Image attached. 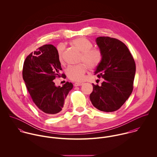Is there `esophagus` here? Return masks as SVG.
Masks as SVG:
<instances>
[{
  "label": "esophagus",
  "mask_w": 157,
  "mask_h": 157,
  "mask_svg": "<svg viewBox=\"0 0 157 157\" xmlns=\"http://www.w3.org/2000/svg\"><path fill=\"white\" fill-rule=\"evenodd\" d=\"M83 83H82V82H75V83H74V86H82V85H83Z\"/></svg>",
  "instance_id": "34e87169"
}]
</instances>
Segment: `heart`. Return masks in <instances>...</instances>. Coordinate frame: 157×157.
<instances>
[{"instance_id": "heart-1", "label": "heart", "mask_w": 157, "mask_h": 157, "mask_svg": "<svg viewBox=\"0 0 157 157\" xmlns=\"http://www.w3.org/2000/svg\"><path fill=\"white\" fill-rule=\"evenodd\" d=\"M71 44L82 52L80 61L85 63L89 67L94 69L97 67L102 60V54L97 48H93V44L89 39L85 37H80L72 40ZM57 54L59 61L63 62V52L64 47L62 45L57 46ZM85 63L77 65H70L66 70V74L69 79L72 81L79 82L84 78L87 71V66Z\"/></svg>"}]
</instances>
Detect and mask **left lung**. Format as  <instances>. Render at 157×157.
Returning <instances> with one entry per match:
<instances>
[{
    "label": "left lung",
    "mask_w": 157,
    "mask_h": 157,
    "mask_svg": "<svg viewBox=\"0 0 157 157\" xmlns=\"http://www.w3.org/2000/svg\"><path fill=\"white\" fill-rule=\"evenodd\" d=\"M96 43L102 60L94 74L103 78V82L101 86L92 83L90 100L97 109L113 112L121 107L133 90L134 59L126 45L117 39L98 37Z\"/></svg>",
    "instance_id": "obj_1"
}]
</instances>
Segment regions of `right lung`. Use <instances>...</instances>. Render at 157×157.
<instances>
[{"label":"right lung","instance_id":"obj_1","mask_svg":"<svg viewBox=\"0 0 157 157\" xmlns=\"http://www.w3.org/2000/svg\"><path fill=\"white\" fill-rule=\"evenodd\" d=\"M61 63L57 49L52 45H43L29 54L23 63L22 76L36 106L48 116H54L65 108V100L73 85L67 82L57 87L54 80L60 74Z\"/></svg>","mask_w":157,"mask_h":157}]
</instances>
